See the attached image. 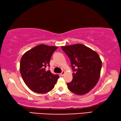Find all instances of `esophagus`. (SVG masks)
I'll return each mask as SVG.
<instances>
[{"label": "esophagus", "instance_id": "esophagus-1", "mask_svg": "<svg viewBox=\"0 0 121 121\" xmlns=\"http://www.w3.org/2000/svg\"><path fill=\"white\" fill-rule=\"evenodd\" d=\"M65 73V71H63V72H62L60 73V75L62 76V77H63V75H64V74Z\"/></svg>", "mask_w": 121, "mask_h": 121}]
</instances>
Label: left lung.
I'll list each match as a JSON object with an SVG mask.
<instances>
[{"label": "left lung", "mask_w": 121, "mask_h": 121, "mask_svg": "<svg viewBox=\"0 0 121 121\" xmlns=\"http://www.w3.org/2000/svg\"><path fill=\"white\" fill-rule=\"evenodd\" d=\"M71 60L73 80L67 88L73 94L83 95L95 87L100 78L102 62L98 54L83 44L62 46Z\"/></svg>", "instance_id": "1"}]
</instances>
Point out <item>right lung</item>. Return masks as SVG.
<instances>
[{
    "label": "right lung",
    "mask_w": 121,
    "mask_h": 121,
    "mask_svg": "<svg viewBox=\"0 0 121 121\" xmlns=\"http://www.w3.org/2000/svg\"><path fill=\"white\" fill-rule=\"evenodd\" d=\"M58 47L40 44L26 52L20 62V73L26 85L38 94L52 90L59 75L53 74L46 67L49 66L51 57Z\"/></svg>",
    "instance_id": "1"
}]
</instances>
